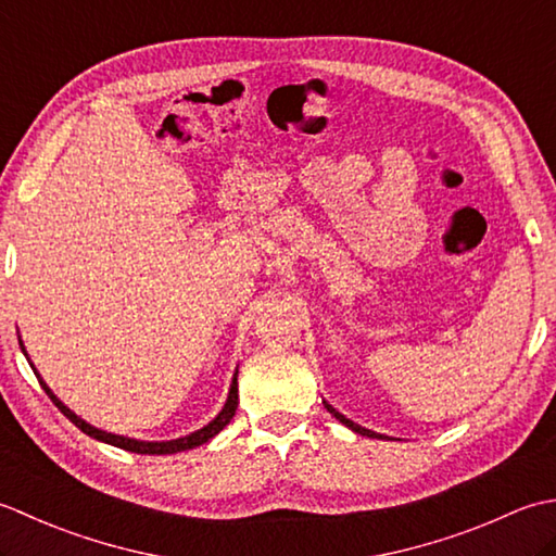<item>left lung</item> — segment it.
I'll list each match as a JSON object with an SVG mask.
<instances>
[{
    "instance_id": "1",
    "label": "left lung",
    "mask_w": 556,
    "mask_h": 556,
    "mask_svg": "<svg viewBox=\"0 0 556 556\" xmlns=\"http://www.w3.org/2000/svg\"><path fill=\"white\" fill-rule=\"evenodd\" d=\"M323 404H325V408L329 410V413H332V416L341 422V425H346V428L349 430H353V432H356V434H363V437H372V440H387V437L384 434H377V432H372V430H368V428H361V425L358 422H353V420H349L346 416H344V413H339L332 404H327V401L323 399Z\"/></svg>"
}]
</instances>
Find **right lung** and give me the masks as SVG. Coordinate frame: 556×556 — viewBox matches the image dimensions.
I'll return each instance as SVG.
<instances>
[{"label":"right lung","instance_id":"obj_1","mask_svg":"<svg viewBox=\"0 0 556 556\" xmlns=\"http://www.w3.org/2000/svg\"><path fill=\"white\" fill-rule=\"evenodd\" d=\"M18 344H21V351H23V356L28 358V353H26V346H23V341L18 339ZM28 363H30V358H28ZM30 368H33V372H35V377H38V382H40V387L45 389V394L52 399V404L64 413V416L76 425L78 430H83L86 432L88 437H92V440H100V442H104V444H112V446H119V448H126V452H134V454H157V456H162V454H179V452H188V448H195V446H200V444H205V442H210L212 437L215 434H219L224 428H227V425L231 422V418H233V413H236V406H239V368L233 370V377H231V384H229V394H227V401H224V406H222V410L217 413L215 418H212L205 428H200V430H195V432H191V434H186V437H179V440H167V442H146V440H136V437H124V434H114V432H104V430H100V428H96V425H90V422H86L83 420L80 416H76L74 410H71L62 399H59L50 387H47V382L42 380L40 377V372L35 370V365L30 363Z\"/></svg>","mask_w":556,"mask_h":556}]
</instances>
